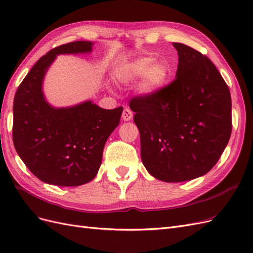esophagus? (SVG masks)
<instances>
[{
    "instance_id": "obj_1",
    "label": "esophagus",
    "mask_w": 253,
    "mask_h": 253,
    "mask_svg": "<svg viewBox=\"0 0 253 253\" xmlns=\"http://www.w3.org/2000/svg\"><path fill=\"white\" fill-rule=\"evenodd\" d=\"M132 117H133V113L129 109L126 108L124 110V112H122V119H124L125 121H129L132 119Z\"/></svg>"
}]
</instances>
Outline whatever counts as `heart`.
Masks as SVG:
<instances>
[{
  "label": "heart",
  "instance_id": "1",
  "mask_svg": "<svg viewBox=\"0 0 253 253\" xmlns=\"http://www.w3.org/2000/svg\"><path fill=\"white\" fill-rule=\"evenodd\" d=\"M155 63V60L151 57H144L127 64L121 71L120 78L125 81L133 80L141 77L145 74L141 83V88L148 94L155 93L164 86L169 70L165 64Z\"/></svg>",
  "mask_w": 253,
  "mask_h": 253
}]
</instances>
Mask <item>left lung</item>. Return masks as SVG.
Listing matches in <instances>:
<instances>
[{"instance_id": "1", "label": "left lung", "mask_w": 253, "mask_h": 253, "mask_svg": "<svg viewBox=\"0 0 253 253\" xmlns=\"http://www.w3.org/2000/svg\"><path fill=\"white\" fill-rule=\"evenodd\" d=\"M175 79L155 93L131 98L141 160L167 182L194 179L216 165L232 131L231 96L211 60L182 43Z\"/></svg>"}]
</instances>
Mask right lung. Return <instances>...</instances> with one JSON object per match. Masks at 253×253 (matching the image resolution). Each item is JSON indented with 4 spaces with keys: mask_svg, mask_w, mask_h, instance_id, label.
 I'll list each match as a JSON object with an SVG mask.
<instances>
[{
    "mask_svg": "<svg viewBox=\"0 0 253 253\" xmlns=\"http://www.w3.org/2000/svg\"><path fill=\"white\" fill-rule=\"evenodd\" d=\"M91 45L76 41L50 49L37 61L14 95V148L28 170L50 185L76 187L95 177L104 144L124 110H104L90 101L53 109L44 100L42 81L56 56L88 52Z\"/></svg>",
    "mask_w": 253,
    "mask_h": 253,
    "instance_id": "1",
    "label": "right lung"
}]
</instances>
